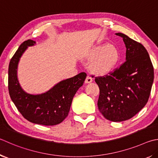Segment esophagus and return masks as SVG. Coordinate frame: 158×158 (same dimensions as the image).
I'll list each match as a JSON object with an SVG mask.
<instances>
[{
    "label": "esophagus",
    "instance_id": "obj_1",
    "mask_svg": "<svg viewBox=\"0 0 158 158\" xmlns=\"http://www.w3.org/2000/svg\"><path fill=\"white\" fill-rule=\"evenodd\" d=\"M92 81H93V78H92L90 76L88 75L86 79H85V84H90V83H91Z\"/></svg>",
    "mask_w": 158,
    "mask_h": 158
}]
</instances>
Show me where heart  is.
Masks as SVG:
<instances>
[{"label":"heart","mask_w":158,"mask_h":158,"mask_svg":"<svg viewBox=\"0 0 158 158\" xmlns=\"http://www.w3.org/2000/svg\"><path fill=\"white\" fill-rule=\"evenodd\" d=\"M89 58H97L93 67L98 73H107L115 66L119 59V52L110 44H103L93 48L87 54Z\"/></svg>","instance_id":"obj_1"}]
</instances>
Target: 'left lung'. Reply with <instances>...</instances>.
<instances>
[{
  "instance_id": "obj_1",
  "label": "left lung",
  "mask_w": 158,
  "mask_h": 158,
  "mask_svg": "<svg viewBox=\"0 0 158 158\" xmlns=\"http://www.w3.org/2000/svg\"><path fill=\"white\" fill-rule=\"evenodd\" d=\"M127 48L126 61L109 75L96 77L99 88V110L112 122L129 119L145 106L150 96L154 70L147 50L122 33Z\"/></svg>"
}]
</instances>
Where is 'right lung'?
I'll return each mask as SVG.
<instances>
[{"mask_svg":"<svg viewBox=\"0 0 158 158\" xmlns=\"http://www.w3.org/2000/svg\"><path fill=\"white\" fill-rule=\"evenodd\" d=\"M35 44L32 40L24 41L11 58L8 69L9 93L17 109L28 121L45 126L56 125L68 115L73 97L84 84L86 74L81 73L63 80L44 93H26L19 84L17 70L23 54L28 47Z\"/></svg>","mask_w":158,"mask_h":158,"instance_id":"right-lung-1","label":"right lung"}]
</instances>
